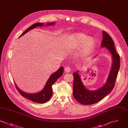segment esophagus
<instances>
[{
  "label": "esophagus",
  "instance_id": "esophagus-1",
  "mask_svg": "<svg viewBox=\"0 0 128 128\" xmlns=\"http://www.w3.org/2000/svg\"><path fill=\"white\" fill-rule=\"evenodd\" d=\"M64 71L66 72H70V68L69 67H66L64 68Z\"/></svg>",
  "mask_w": 128,
  "mask_h": 128
}]
</instances>
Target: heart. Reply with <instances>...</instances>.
Listing matches in <instances>:
<instances>
[{
  "label": "heart",
  "mask_w": 128,
  "mask_h": 128,
  "mask_svg": "<svg viewBox=\"0 0 128 128\" xmlns=\"http://www.w3.org/2000/svg\"><path fill=\"white\" fill-rule=\"evenodd\" d=\"M68 47L71 50H78L81 48L80 54L87 56L90 54L95 48L94 40L83 33L74 34L68 43Z\"/></svg>",
  "instance_id": "1"
}]
</instances>
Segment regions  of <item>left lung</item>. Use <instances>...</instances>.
<instances>
[{
    "instance_id": "obj_1",
    "label": "left lung",
    "mask_w": 128,
    "mask_h": 128,
    "mask_svg": "<svg viewBox=\"0 0 128 128\" xmlns=\"http://www.w3.org/2000/svg\"><path fill=\"white\" fill-rule=\"evenodd\" d=\"M101 47L109 50L112 56V65L106 83L95 90H88L84 85L78 71L73 73L74 77L73 96L74 98L82 104H92L102 100L112 90L120 67V58L116 52L112 38L104 31L102 32Z\"/></svg>"
}]
</instances>
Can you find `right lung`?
I'll return each mask as SVG.
<instances>
[{
    "mask_svg": "<svg viewBox=\"0 0 128 128\" xmlns=\"http://www.w3.org/2000/svg\"><path fill=\"white\" fill-rule=\"evenodd\" d=\"M54 24H55L54 22H51V23H48L46 25L47 26H50L54 25ZM44 26V23H40V22L32 24V26H31L30 28H28L23 34H21L20 38L24 36L25 34L27 33L30 30L38 26L40 27V26ZM63 72H64V67L61 66L56 72H54L50 76L45 86H44V88L40 92L36 93L31 94V93H27V92H24L22 90H21L20 88H19L17 86L16 84H15V85L18 92L24 97H25L34 102H38V103H44L48 102L52 96V86L56 81V80L60 76H62Z\"/></svg>",
    "mask_w": 128,
    "mask_h": 128,
    "instance_id": "add662e5",
    "label": "right lung"
}]
</instances>
